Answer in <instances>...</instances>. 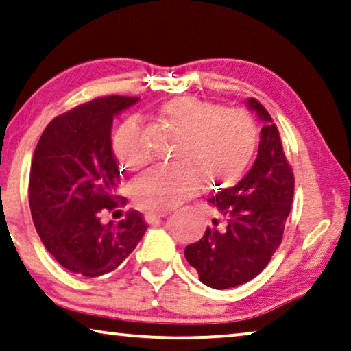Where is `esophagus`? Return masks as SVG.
<instances>
[{"mask_svg":"<svg viewBox=\"0 0 351 351\" xmlns=\"http://www.w3.org/2000/svg\"><path fill=\"white\" fill-rule=\"evenodd\" d=\"M166 217V213H147V221L150 223V225H155V223H158L163 220V218Z\"/></svg>","mask_w":351,"mask_h":351,"instance_id":"1","label":"esophagus"}]
</instances>
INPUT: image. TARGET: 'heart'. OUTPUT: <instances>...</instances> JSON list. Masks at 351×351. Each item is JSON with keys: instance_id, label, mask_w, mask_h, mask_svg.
<instances>
[{"instance_id": "1", "label": "heart", "mask_w": 351, "mask_h": 351, "mask_svg": "<svg viewBox=\"0 0 351 351\" xmlns=\"http://www.w3.org/2000/svg\"><path fill=\"white\" fill-rule=\"evenodd\" d=\"M160 120L179 134L171 161L134 182L136 204L149 212H167L195 196L201 182L220 190L234 185L255 154L258 130L242 110L191 96L166 101L158 110ZM114 154L120 165L138 171L147 163L141 123L126 120L114 136Z\"/></svg>"}]
</instances>
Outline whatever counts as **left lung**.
<instances>
[{"label":"left lung","instance_id":"obj_1","mask_svg":"<svg viewBox=\"0 0 351 351\" xmlns=\"http://www.w3.org/2000/svg\"><path fill=\"white\" fill-rule=\"evenodd\" d=\"M245 104L263 121L258 155L252 169L234 186L209 202L220 213L199 241L185 248V258L204 285L226 289L255 278L282 243L291 210L294 177L271 115L255 98Z\"/></svg>","mask_w":351,"mask_h":351}]
</instances>
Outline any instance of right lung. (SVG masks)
I'll list each match as a JSON object with an SVG mask.
<instances>
[{
  "label": "right lung",
  "instance_id": "add662e5",
  "mask_svg": "<svg viewBox=\"0 0 351 351\" xmlns=\"http://www.w3.org/2000/svg\"><path fill=\"white\" fill-rule=\"evenodd\" d=\"M138 101L114 95L77 106L50 121L34 150L29 174L34 228L55 260L84 277L112 272L147 231L136 210L119 223H101L104 212L125 204L117 195L114 117Z\"/></svg>",
  "mask_w": 351,
  "mask_h": 351
}]
</instances>
